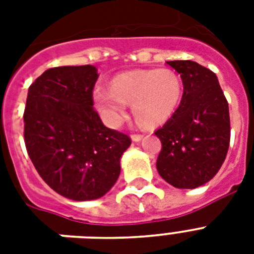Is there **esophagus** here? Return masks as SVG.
Instances as JSON below:
<instances>
[{
    "mask_svg": "<svg viewBox=\"0 0 254 254\" xmlns=\"http://www.w3.org/2000/svg\"><path fill=\"white\" fill-rule=\"evenodd\" d=\"M142 138H143V134H131V139H133L134 142H139Z\"/></svg>",
    "mask_w": 254,
    "mask_h": 254,
    "instance_id": "esophagus-1",
    "label": "esophagus"
}]
</instances>
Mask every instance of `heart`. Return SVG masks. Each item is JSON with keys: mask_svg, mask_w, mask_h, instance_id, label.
<instances>
[{"mask_svg": "<svg viewBox=\"0 0 254 254\" xmlns=\"http://www.w3.org/2000/svg\"><path fill=\"white\" fill-rule=\"evenodd\" d=\"M183 83L171 68L135 69L120 73L111 88L96 87L93 103L104 123L119 127L127 116V104L139 125L155 127L166 123L182 100Z\"/></svg>", "mask_w": 254, "mask_h": 254, "instance_id": "b5f03b06", "label": "heart"}]
</instances>
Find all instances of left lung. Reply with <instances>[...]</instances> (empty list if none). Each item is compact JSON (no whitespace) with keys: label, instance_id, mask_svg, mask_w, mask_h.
Listing matches in <instances>:
<instances>
[{"label":"left lung","instance_id":"obj_1","mask_svg":"<svg viewBox=\"0 0 254 254\" xmlns=\"http://www.w3.org/2000/svg\"><path fill=\"white\" fill-rule=\"evenodd\" d=\"M181 75L179 107L155 135L159 175L177 189H196L220 170L231 139L228 101L216 75L192 61L167 62Z\"/></svg>","mask_w":254,"mask_h":254}]
</instances>
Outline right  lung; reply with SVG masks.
Returning a JSON list of instances; mask_svg holds the SVG:
<instances>
[{"label":"right lung","mask_w":254,"mask_h":254,"mask_svg":"<svg viewBox=\"0 0 254 254\" xmlns=\"http://www.w3.org/2000/svg\"><path fill=\"white\" fill-rule=\"evenodd\" d=\"M93 65H63L30 85L23 123L34 167L59 195L72 200L104 196L119 179L130 137L103 124L93 108Z\"/></svg>","instance_id":"obj_1"}]
</instances>
